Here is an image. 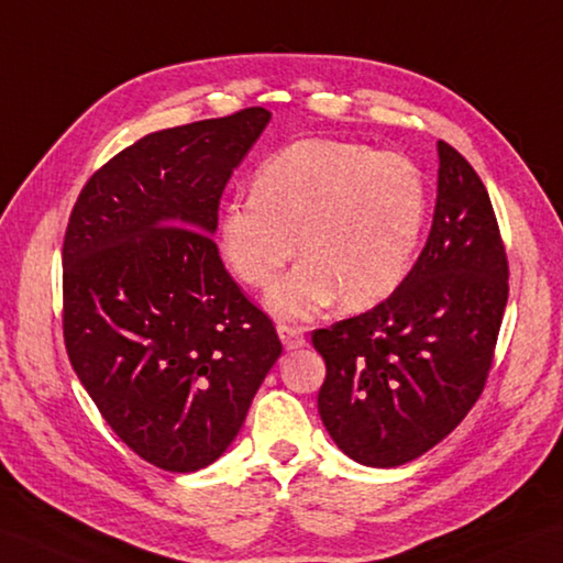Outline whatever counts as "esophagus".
<instances>
[{
	"mask_svg": "<svg viewBox=\"0 0 563 563\" xmlns=\"http://www.w3.org/2000/svg\"><path fill=\"white\" fill-rule=\"evenodd\" d=\"M278 335L285 345V350H297L302 347L305 341V331L299 325H287V323H278Z\"/></svg>",
	"mask_w": 563,
	"mask_h": 563,
	"instance_id": "esophagus-1",
	"label": "esophagus"
}]
</instances>
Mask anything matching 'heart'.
Returning <instances> with one entry per match:
<instances>
[{"instance_id": "1", "label": "heart", "mask_w": 563, "mask_h": 563, "mask_svg": "<svg viewBox=\"0 0 563 563\" xmlns=\"http://www.w3.org/2000/svg\"><path fill=\"white\" fill-rule=\"evenodd\" d=\"M427 218V185L417 165L360 143L305 139L256 169L254 194L222 208L220 254L232 276L268 287L278 317L307 319L331 307L369 309L408 276Z\"/></svg>"}]
</instances>
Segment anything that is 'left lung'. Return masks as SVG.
<instances>
[{
	"label": "left lung",
	"mask_w": 563,
	"mask_h": 563,
	"mask_svg": "<svg viewBox=\"0 0 563 563\" xmlns=\"http://www.w3.org/2000/svg\"><path fill=\"white\" fill-rule=\"evenodd\" d=\"M439 148L434 220L420 258L382 305L311 333L325 362L319 415L352 461L396 467L461 424L485 388L508 299L489 194Z\"/></svg>",
	"instance_id": "obj_1"
}]
</instances>
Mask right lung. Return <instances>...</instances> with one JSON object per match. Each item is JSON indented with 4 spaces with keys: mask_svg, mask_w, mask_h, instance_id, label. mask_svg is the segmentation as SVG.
Masks as SVG:
<instances>
[{
    "mask_svg": "<svg viewBox=\"0 0 563 563\" xmlns=\"http://www.w3.org/2000/svg\"><path fill=\"white\" fill-rule=\"evenodd\" d=\"M268 122L246 108L139 139L86 181L64 234L71 367L114 434L169 473L228 451L283 352L211 238Z\"/></svg>",
    "mask_w": 563,
    "mask_h": 563,
    "instance_id": "add662e5",
    "label": "right lung"
}]
</instances>
